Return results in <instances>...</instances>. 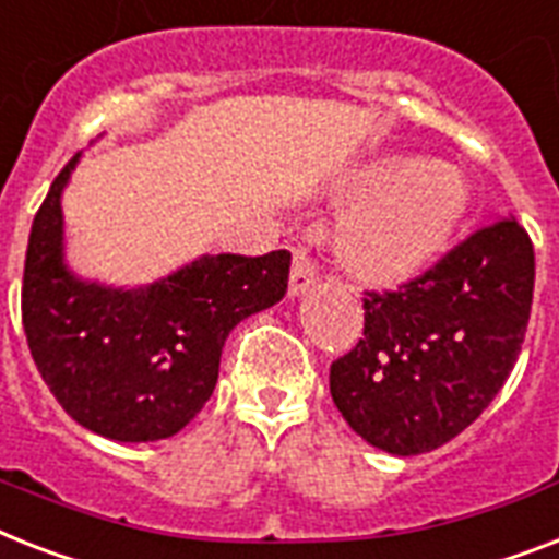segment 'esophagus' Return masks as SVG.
<instances>
[{
    "mask_svg": "<svg viewBox=\"0 0 559 559\" xmlns=\"http://www.w3.org/2000/svg\"><path fill=\"white\" fill-rule=\"evenodd\" d=\"M316 281H319V266L307 249H298L293 258V272H289V295L307 293Z\"/></svg>",
    "mask_w": 559,
    "mask_h": 559,
    "instance_id": "34e87169",
    "label": "esophagus"
}]
</instances>
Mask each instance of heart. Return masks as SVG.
Returning a JSON list of instances; mask_svg holds the SVG:
<instances>
[{
	"mask_svg": "<svg viewBox=\"0 0 559 559\" xmlns=\"http://www.w3.org/2000/svg\"><path fill=\"white\" fill-rule=\"evenodd\" d=\"M342 194L356 209L338 229V252L353 272L376 284L428 270L471 209L465 177L416 154H388L358 166Z\"/></svg>",
	"mask_w": 559,
	"mask_h": 559,
	"instance_id": "b5f03b06",
	"label": "heart"
}]
</instances>
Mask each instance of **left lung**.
Wrapping results in <instances>:
<instances>
[{
    "mask_svg": "<svg viewBox=\"0 0 559 559\" xmlns=\"http://www.w3.org/2000/svg\"><path fill=\"white\" fill-rule=\"evenodd\" d=\"M534 243L500 217L396 289H365V335L330 365L358 437L396 456L451 442L491 405L523 350Z\"/></svg>",
    "mask_w": 559,
    "mask_h": 559,
    "instance_id": "left-lung-1",
    "label": "left lung"
}]
</instances>
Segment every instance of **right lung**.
Segmentation results:
<instances>
[{
    "label": "right lung",
    "instance_id": "obj_1",
    "mask_svg": "<svg viewBox=\"0 0 559 559\" xmlns=\"http://www.w3.org/2000/svg\"><path fill=\"white\" fill-rule=\"evenodd\" d=\"M80 154L34 215L22 326L43 382L83 428L117 442L175 437L212 396L229 330L284 298L289 252L203 255L140 289L74 278L62 264L59 194Z\"/></svg>",
    "mask_w": 559,
    "mask_h": 559
}]
</instances>
